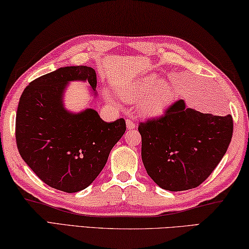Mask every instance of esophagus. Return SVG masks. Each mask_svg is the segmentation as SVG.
<instances>
[{
  "mask_svg": "<svg viewBox=\"0 0 249 249\" xmlns=\"http://www.w3.org/2000/svg\"><path fill=\"white\" fill-rule=\"evenodd\" d=\"M125 124H127L128 130H132V129L136 128V124H134V122H133L131 119H127V120H125Z\"/></svg>",
  "mask_w": 249,
  "mask_h": 249,
  "instance_id": "34e87169",
  "label": "esophagus"
}]
</instances>
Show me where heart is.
<instances>
[{"mask_svg": "<svg viewBox=\"0 0 249 249\" xmlns=\"http://www.w3.org/2000/svg\"><path fill=\"white\" fill-rule=\"evenodd\" d=\"M119 95L125 102L139 103V111L142 116L156 117L162 115L175 99V91L171 84L160 81L151 74L129 85L121 87Z\"/></svg>", "mask_w": 249, "mask_h": 249, "instance_id": "obj_1", "label": "heart"}]
</instances>
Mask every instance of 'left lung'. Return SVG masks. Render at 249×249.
<instances>
[{"label":"left lung","instance_id":"1","mask_svg":"<svg viewBox=\"0 0 249 249\" xmlns=\"http://www.w3.org/2000/svg\"><path fill=\"white\" fill-rule=\"evenodd\" d=\"M142 162L160 188L198 187L214 171L232 140V116H214L187 108L182 99L164 115L140 122Z\"/></svg>","mask_w":249,"mask_h":249}]
</instances>
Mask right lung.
I'll return each mask as SVG.
<instances>
[{"label": "right lung", "mask_w": 249, "mask_h": 249, "mask_svg": "<svg viewBox=\"0 0 249 249\" xmlns=\"http://www.w3.org/2000/svg\"><path fill=\"white\" fill-rule=\"evenodd\" d=\"M72 81L89 82L96 90L95 70L85 65L60 68L29 83L20 96L15 129L25 163L45 184L69 194L95 180L125 132L122 118L108 124L91 108L67 110L63 95Z\"/></svg>", "instance_id": "1"}]
</instances>
